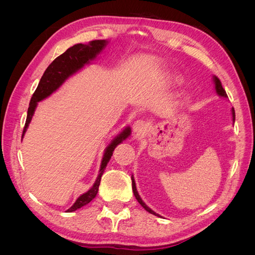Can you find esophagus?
Instances as JSON below:
<instances>
[{
    "mask_svg": "<svg viewBox=\"0 0 255 255\" xmlns=\"http://www.w3.org/2000/svg\"><path fill=\"white\" fill-rule=\"evenodd\" d=\"M146 129V125L144 123V121L142 120H137L134 122L133 125V130L134 133L137 134V135H140L142 134L144 130Z\"/></svg>",
    "mask_w": 255,
    "mask_h": 255,
    "instance_id": "obj_1",
    "label": "esophagus"
}]
</instances>
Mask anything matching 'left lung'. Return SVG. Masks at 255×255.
<instances>
[{
    "instance_id": "obj_1",
    "label": "left lung",
    "mask_w": 255,
    "mask_h": 255,
    "mask_svg": "<svg viewBox=\"0 0 255 255\" xmlns=\"http://www.w3.org/2000/svg\"><path fill=\"white\" fill-rule=\"evenodd\" d=\"M213 81H214V84H215V90H216V92H217V95H218L219 97H222V98H228L227 92H226L225 89H223L222 85H221V82H220V80L217 78V76L214 75V76H213ZM232 119H233V122H234V121H235V111H234V109H232ZM132 188H133L134 196H135V198L137 199V201L139 202V204L144 208V210H145L146 212H149V213H151V214H153V215L157 216V217H160V216H159L158 214H156L155 212L152 211L151 208L142 201V199L140 198L139 194H138V191H137V189H136V184H135V180H134V176H133V175H132Z\"/></svg>"
}]
</instances>
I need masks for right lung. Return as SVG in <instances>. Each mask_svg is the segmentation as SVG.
I'll return each instance as SVG.
<instances>
[{
	"label": "right lung",
	"instance_id": "right-lung-1",
	"mask_svg": "<svg viewBox=\"0 0 255 255\" xmlns=\"http://www.w3.org/2000/svg\"><path fill=\"white\" fill-rule=\"evenodd\" d=\"M107 43H109L107 40H94L90 41L88 44H74L73 47L69 48L65 53H63L61 55H59L52 61L51 65L47 68V70L44 71L39 84H38L37 89L35 90L32 99H30L25 126L24 128H23L22 138L24 136L30 121H32L38 102H40L45 98L50 97L53 92H55L61 85L70 78V76H72L76 72H79L81 69H83L86 65H89L92 60H95L99 54L105 49ZM129 135L130 128L127 127L122 132H120V134H118L114 138L109 145L106 146L101 161V167H100L99 175L95 184L92 185V187L88 191H86L85 194L81 195L76 199L74 204L69 208L67 212L70 213L79 210V208L88 204L91 200H94L96 198L99 190L100 182H101V176L105 170L107 163H109L113 155L115 148L119 143L123 142V140H126Z\"/></svg>",
	"mask_w": 255,
	"mask_h": 255
}]
</instances>
